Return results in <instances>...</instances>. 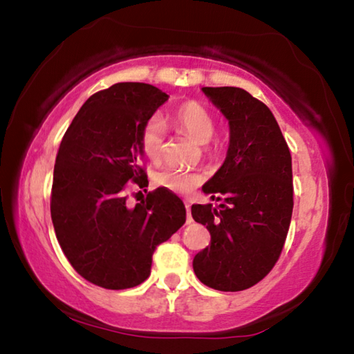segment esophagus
I'll return each instance as SVG.
<instances>
[{
	"instance_id": "34e87169",
	"label": "esophagus",
	"mask_w": 354,
	"mask_h": 354,
	"mask_svg": "<svg viewBox=\"0 0 354 354\" xmlns=\"http://www.w3.org/2000/svg\"><path fill=\"white\" fill-rule=\"evenodd\" d=\"M184 205H185V211H187V220L190 221V203H189V200H185Z\"/></svg>"
}]
</instances>
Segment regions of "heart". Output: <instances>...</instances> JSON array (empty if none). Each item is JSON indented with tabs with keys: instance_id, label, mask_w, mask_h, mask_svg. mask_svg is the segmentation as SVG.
<instances>
[{
	"instance_id": "heart-1",
	"label": "heart",
	"mask_w": 354,
	"mask_h": 354,
	"mask_svg": "<svg viewBox=\"0 0 354 354\" xmlns=\"http://www.w3.org/2000/svg\"><path fill=\"white\" fill-rule=\"evenodd\" d=\"M167 120L181 133L187 134L200 145L212 151L217 148L214 137L215 117L205 104L198 101H185L169 112ZM140 148L149 160L160 159L164 149V128L158 118H149L140 131ZM203 181V175L195 170L179 169L175 165H164L154 173V183L176 194H187Z\"/></svg>"
}]
</instances>
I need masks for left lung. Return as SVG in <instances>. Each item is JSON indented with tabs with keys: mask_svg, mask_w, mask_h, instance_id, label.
<instances>
[{
	"mask_svg": "<svg viewBox=\"0 0 354 354\" xmlns=\"http://www.w3.org/2000/svg\"><path fill=\"white\" fill-rule=\"evenodd\" d=\"M230 122V148L220 170L203 185L218 206L194 205L211 243L194 257L203 284L221 292L253 287L283 251L293 209L292 158L268 107L239 87H203Z\"/></svg>",
	"mask_w": 354,
	"mask_h": 354,
	"instance_id": "1",
	"label": "left lung"
}]
</instances>
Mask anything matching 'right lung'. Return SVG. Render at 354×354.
Listing matches in <instances>:
<instances>
[{
  "label": "right lung",
  "mask_w": 354,
  "mask_h": 354,
  "mask_svg": "<svg viewBox=\"0 0 354 354\" xmlns=\"http://www.w3.org/2000/svg\"><path fill=\"white\" fill-rule=\"evenodd\" d=\"M169 100L143 82H118L93 93L62 137L51 189L57 242L84 279L111 290L143 283L156 247L185 221V207L159 187L128 206V183L148 187L140 131Z\"/></svg>",
  "instance_id": "add662e5"
}]
</instances>
